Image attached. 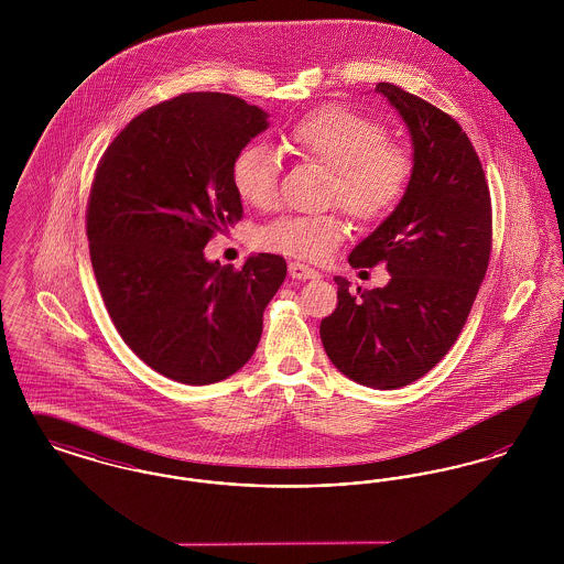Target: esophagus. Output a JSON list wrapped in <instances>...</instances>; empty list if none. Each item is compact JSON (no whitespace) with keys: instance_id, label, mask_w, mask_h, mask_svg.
Instances as JSON below:
<instances>
[{"instance_id":"obj_1","label":"esophagus","mask_w":564,"mask_h":564,"mask_svg":"<svg viewBox=\"0 0 564 564\" xmlns=\"http://www.w3.org/2000/svg\"><path fill=\"white\" fill-rule=\"evenodd\" d=\"M290 276L297 279V281H308V279H319L322 274L302 262H290Z\"/></svg>"}]
</instances>
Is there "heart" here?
Segmentation results:
<instances>
[{"label":"heart","instance_id":"b5f03b06","mask_svg":"<svg viewBox=\"0 0 564 564\" xmlns=\"http://www.w3.org/2000/svg\"><path fill=\"white\" fill-rule=\"evenodd\" d=\"M288 148L334 173L329 200L355 219L380 221L402 203L414 162L410 152L389 141L382 122L345 106H323L285 134ZM281 162L264 143H249L235 156L230 182L242 203L269 209L276 198ZM347 237L336 214L279 215L258 232V245L283 256L319 262Z\"/></svg>","mask_w":564,"mask_h":564}]
</instances>
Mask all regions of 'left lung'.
<instances>
[{
  "instance_id": "8db88e82",
  "label": "left lung",
  "mask_w": 564,
  "mask_h": 564,
  "mask_svg": "<svg viewBox=\"0 0 564 564\" xmlns=\"http://www.w3.org/2000/svg\"><path fill=\"white\" fill-rule=\"evenodd\" d=\"M376 93L408 127L414 173L402 203L350 251L349 264H384L391 279L352 292L334 276L338 306L319 334L343 375L384 391L427 375L455 345L488 269L492 209L480 159L455 118L389 82Z\"/></svg>"
}]
</instances>
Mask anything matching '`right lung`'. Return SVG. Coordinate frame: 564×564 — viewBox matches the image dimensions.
<instances>
[{"instance_id":"right-lung-1","label":"right lung","mask_w":564,"mask_h":564,"mask_svg":"<svg viewBox=\"0 0 564 564\" xmlns=\"http://www.w3.org/2000/svg\"><path fill=\"white\" fill-rule=\"evenodd\" d=\"M269 113L224 93H186L133 118L101 156L86 209L97 285L122 340L152 370L212 384L241 370L288 264L241 270L203 253L242 217L230 166Z\"/></svg>"}]
</instances>
